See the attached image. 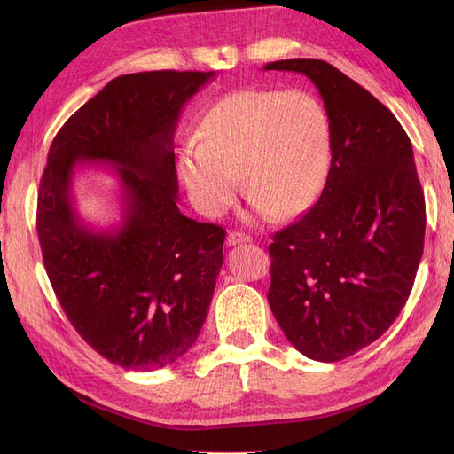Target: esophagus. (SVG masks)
Wrapping results in <instances>:
<instances>
[{"label":"esophagus","instance_id":"obj_1","mask_svg":"<svg viewBox=\"0 0 454 454\" xmlns=\"http://www.w3.org/2000/svg\"><path fill=\"white\" fill-rule=\"evenodd\" d=\"M250 235H244V232H239V231H232L227 235V244L229 246H239V244H246L250 242Z\"/></svg>","mask_w":454,"mask_h":454}]
</instances>
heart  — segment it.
Listing matches in <instances>:
<instances>
[{"instance_id":"heart-1","label":"heart","mask_w":454,"mask_h":454,"mask_svg":"<svg viewBox=\"0 0 454 454\" xmlns=\"http://www.w3.org/2000/svg\"><path fill=\"white\" fill-rule=\"evenodd\" d=\"M329 157V119L314 94L246 89L204 114L199 144L182 147L177 172L206 215L235 200V174L259 212L294 215L322 193Z\"/></svg>"}]
</instances>
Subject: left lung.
Listing matches in <instances>:
<instances>
[{"instance_id":"left-lung-1","label":"left lung","mask_w":454,"mask_h":454,"mask_svg":"<svg viewBox=\"0 0 454 454\" xmlns=\"http://www.w3.org/2000/svg\"><path fill=\"white\" fill-rule=\"evenodd\" d=\"M265 70L307 75L332 130L320 199L269 246L267 299L301 354L339 362L387 332L413 290L426 229L413 147L390 109L335 66L290 59Z\"/></svg>"}]
</instances>
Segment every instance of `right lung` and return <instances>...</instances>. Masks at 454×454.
<instances>
[{"instance_id":"right-lung-1","label":"right lung","mask_w":454,"mask_h":454,"mask_svg":"<svg viewBox=\"0 0 454 454\" xmlns=\"http://www.w3.org/2000/svg\"><path fill=\"white\" fill-rule=\"evenodd\" d=\"M214 72L112 79L64 122L37 193L45 270L67 320L106 360L132 371L174 364L193 347L223 265L225 229L177 208L174 132ZM119 176L123 222L96 231L73 208L79 161Z\"/></svg>"}]
</instances>
